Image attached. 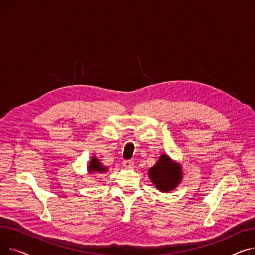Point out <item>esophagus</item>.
<instances>
[{"instance_id":"1","label":"esophagus","mask_w":255,"mask_h":255,"mask_svg":"<svg viewBox=\"0 0 255 255\" xmlns=\"http://www.w3.org/2000/svg\"><path fill=\"white\" fill-rule=\"evenodd\" d=\"M123 164H124V166H125V167H127V168H131V167L133 166V164H134V163H133L132 160H124V161H123Z\"/></svg>"}]
</instances>
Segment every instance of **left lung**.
I'll list each match as a JSON object with an SVG mask.
<instances>
[{"instance_id":"8db88e82","label":"left lung","mask_w":255,"mask_h":255,"mask_svg":"<svg viewBox=\"0 0 255 255\" xmlns=\"http://www.w3.org/2000/svg\"><path fill=\"white\" fill-rule=\"evenodd\" d=\"M149 176L158 190L168 192L175 189L181 182L182 172L181 167L172 162L168 156L161 155L158 162L150 168Z\"/></svg>"}]
</instances>
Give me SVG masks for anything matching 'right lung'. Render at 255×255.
Instances as JSON below:
<instances>
[{
  "mask_svg": "<svg viewBox=\"0 0 255 255\" xmlns=\"http://www.w3.org/2000/svg\"><path fill=\"white\" fill-rule=\"evenodd\" d=\"M89 170L92 172V171H98V172H104L106 171L107 169L103 167V165H101V163L99 162V160L96 159V157H94L92 160H91V163L89 165Z\"/></svg>",
  "mask_w": 255,
  "mask_h": 255,
  "instance_id": "add662e5",
  "label": "right lung"
}]
</instances>
